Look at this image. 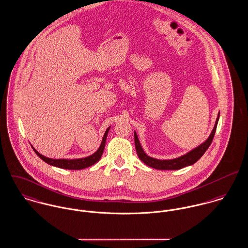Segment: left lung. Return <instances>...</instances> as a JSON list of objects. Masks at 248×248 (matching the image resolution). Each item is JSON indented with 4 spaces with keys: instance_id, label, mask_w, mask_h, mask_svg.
<instances>
[{
    "instance_id": "obj_1",
    "label": "left lung",
    "mask_w": 248,
    "mask_h": 248,
    "mask_svg": "<svg viewBox=\"0 0 248 248\" xmlns=\"http://www.w3.org/2000/svg\"><path fill=\"white\" fill-rule=\"evenodd\" d=\"M219 117H220V112L218 113L217 119L215 121L214 127H213L211 133L204 142H202L197 147L193 148L190 152L186 153L178 157L171 158V159H157V158H155V157L148 155L146 153L143 151V149L140 145V142L138 139V135L136 133V131H134L135 146H136V151L138 154V156L147 166L157 169V170H179L181 168L192 165L205 154V152L208 150V148L210 147V143L215 135Z\"/></svg>"
}]
</instances>
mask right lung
Here are the masks:
<instances>
[{"label":"right lung","instance_id":"1","mask_svg":"<svg viewBox=\"0 0 248 248\" xmlns=\"http://www.w3.org/2000/svg\"><path fill=\"white\" fill-rule=\"evenodd\" d=\"M109 128H110V126L106 130V132L104 134L101 145L98 148V150L95 153H93V155H91L89 156H86V157L75 158V159H66V158L56 159V158H50V157L44 156L43 155L38 153L33 146H32V148H33V150L35 151V153L38 155V156L43 161H45L46 163H48V164H50L52 166L58 167V168H61V169H68V170H82V169L88 168V167L95 164L97 161L100 160V158H101V156L103 155V152H104V149H105L106 140H107V137H108V131H109Z\"/></svg>","mask_w":248,"mask_h":248}]
</instances>
